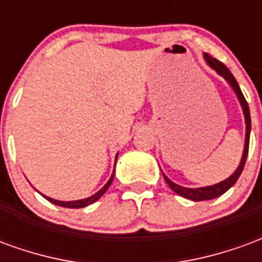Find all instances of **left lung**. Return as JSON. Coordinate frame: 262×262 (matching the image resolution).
<instances>
[{"mask_svg": "<svg viewBox=\"0 0 262 262\" xmlns=\"http://www.w3.org/2000/svg\"><path fill=\"white\" fill-rule=\"evenodd\" d=\"M205 59L208 61V64L214 69L217 73H219L222 77H225L226 80L230 82V85L233 86V90L237 94V97L240 99V103H242L243 111H244V116H246V144H244V153H243L242 157V163L238 165V168L234 171V174L230 176L227 180L225 181L219 182V184H216V185H212V187H205V188H196V189H193V188H184L180 187V185H177L172 181H170L167 177L164 176V180L167 181V184L170 185V188L177 192L178 195H181V196L187 198V199H191V201H195V202H199V201H209V199H214V198L220 196V195H223V193L227 191V189H230L236 181L238 180V177L243 172V168H244V164H246V160H247V154H248V144H250V130H251V118H250V109H248V103L246 101V98L243 95L242 90H240V86L237 84L236 78L233 77V74L230 73V70L227 69L222 61H219L217 59H214L212 56H209L208 53H205Z\"/></svg>", "mask_w": 262, "mask_h": 262, "instance_id": "1", "label": "left lung"}]
</instances>
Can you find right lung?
Masks as SVG:
<instances>
[{"mask_svg": "<svg viewBox=\"0 0 262 262\" xmlns=\"http://www.w3.org/2000/svg\"><path fill=\"white\" fill-rule=\"evenodd\" d=\"M112 181H114V174H112V177L109 178V181L106 182V185L101 189V191H98L95 195H92V196L86 198V199H81V201H71V202H61V201H56V199H52V198H48L45 196L46 199H48L49 202L54 203V205H59V206H63V208H71V209H78V208H85V206H88V205H91V203H94L95 201H98L99 198L102 196L103 193L106 192V189L109 188V185L112 184Z\"/></svg>", "mask_w": 262, "mask_h": 262, "instance_id": "right-lung-1", "label": "right lung"}]
</instances>
